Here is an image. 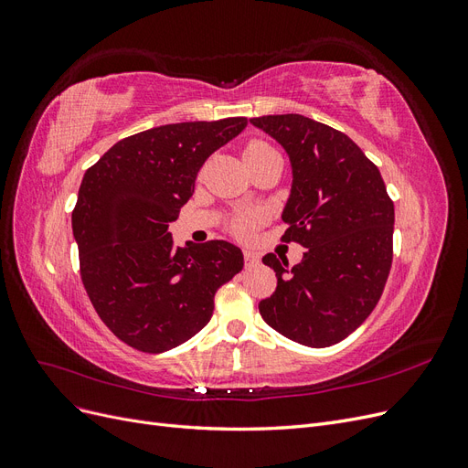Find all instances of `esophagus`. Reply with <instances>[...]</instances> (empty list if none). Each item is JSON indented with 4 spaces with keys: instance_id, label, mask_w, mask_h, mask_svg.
Segmentation results:
<instances>
[{
    "instance_id": "1",
    "label": "esophagus",
    "mask_w": 468,
    "mask_h": 468,
    "mask_svg": "<svg viewBox=\"0 0 468 468\" xmlns=\"http://www.w3.org/2000/svg\"><path fill=\"white\" fill-rule=\"evenodd\" d=\"M258 260H260V256H258L256 251H251V250H244V261H246V267L256 265V263H258Z\"/></svg>"
}]
</instances>
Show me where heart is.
Returning <instances> with one entry per match:
<instances>
[{"label":"heart","instance_id":"1","mask_svg":"<svg viewBox=\"0 0 468 468\" xmlns=\"http://www.w3.org/2000/svg\"><path fill=\"white\" fill-rule=\"evenodd\" d=\"M267 152H273V148L269 146V144H265V143H261V140H251V143L246 144V148H244L246 162L256 160V158H260V155H263ZM260 222H261L260 212H246V215H239V217H236L232 220L230 229H232V232L236 236L246 238V236H250L253 232V229H256Z\"/></svg>","mask_w":468,"mask_h":468}]
</instances>
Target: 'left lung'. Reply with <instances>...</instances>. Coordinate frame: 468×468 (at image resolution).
Returning <instances> with one entry per match:
<instances>
[{"label":"left lung","instance_id":"obj_1","mask_svg":"<svg viewBox=\"0 0 468 468\" xmlns=\"http://www.w3.org/2000/svg\"><path fill=\"white\" fill-rule=\"evenodd\" d=\"M285 148L292 186L282 239L306 248L289 267L263 256L277 289L260 303L273 330L308 347H328L373 313L392 265L394 205L378 167L353 140L303 115L250 119Z\"/></svg>","mask_w":468,"mask_h":468}]
</instances>
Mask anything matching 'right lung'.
<instances>
[{"label": "right lung", "instance_id": "1", "mask_svg": "<svg viewBox=\"0 0 468 468\" xmlns=\"http://www.w3.org/2000/svg\"><path fill=\"white\" fill-rule=\"evenodd\" d=\"M246 117L155 126L109 148L81 179L72 212L80 273L99 318L121 342L164 353L208 324L217 291L242 271L224 239L174 248L169 222L208 155Z\"/></svg>", "mask_w": 468, "mask_h": 468}]
</instances>
